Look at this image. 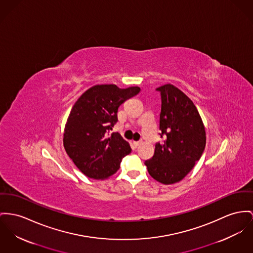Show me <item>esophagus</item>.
Here are the masks:
<instances>
[{
	"label": "esophagus",
	"mask_w": 253,
	"mask_h": 253,
	"mask_svg": "<svg viewBox=\"0 0 253 253\" xmlns=\"http://www.w3.org/2000/svg\"><path fill=\"white\" fill-rule=\"evenodd\" d=\"M141 143H142V141H134V142H133V145H134L135 147H138Z\"/></svg>",
	"instance_id": "1"
}]
</instances>
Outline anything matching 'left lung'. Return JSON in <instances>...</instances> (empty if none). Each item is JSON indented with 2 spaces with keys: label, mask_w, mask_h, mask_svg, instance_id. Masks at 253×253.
<instances>
[{
  "label": "left lung",
  "mask_w": 253,
  "mask_h": 253,
  "mask_svg": "<svg viewBox=\"0 0 253 253\" xmlns=\"http://www.w3.org/2000/svg\"><path fill=\"white\" fill-rule=\"evenodd\" d=\"M161 94L159 121L163 144L156 143L154 154L145 162L156 181L169 185L181 179L200 160L206 144L201 115L185 94L172 84L156 88Z\"/></svg>",
  "instance_id": "obj_1"
}]
</instances>
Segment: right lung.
<instances>
[{
	"label": "right lung",
	"instance_id": "add662e5",
	"mask_svg": "<svg viewBox=\"0 0 253 253\" xmlns=\"http://www.w3.org/2000/svg\"><path fill=\"white\" fill-rule=\"evenodd\" d=\"M138 86L121 89L115 84L95 85L76 101L63 134L69 157L86 176L105 179L114 174L122 159L131 152L117 133L108 132L117 123L119 106L140 92Z\"/></svg>",
	"mask_w": 253,
	"mask_h": 253
}]
</instances>
